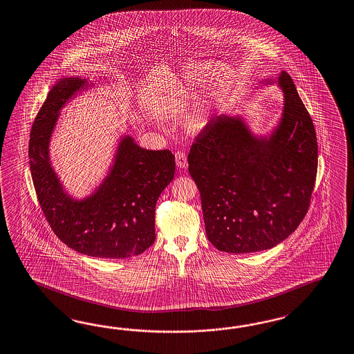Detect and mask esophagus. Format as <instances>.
Returning a JSON list of instances; mask_svg holds the SVG:
<instances>
[{
	"label": "esophagus",
	"instance_id": "34e87169",
	"mask_svg": "<svg viewBox=\"0 0 354 354\" xmlns=\"http://www.w3.org/2000/svg\"><path fill=\"white\" fill-rule=\"evenodd\" d=\"M176 163L180 168H187V155L183 151L176 153Z\"/></svg>",
	"mask_w": 354,
	"mask_h": 354
}]
</instances>
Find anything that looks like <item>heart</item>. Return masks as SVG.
Listing matches in <instances>:
<instances>
[{"label":"heart","mask_w":354,"mask_h":354,"mask_svg":"<svg viewBox=\"0 0 354 354\" xmlns=\"http://www.w3.org/2000/svg\"><path fill=\"white\" fill-rule=\"evenodd\" d=\"M207 123H208L207 111H205V109H198L190 118L189 128L192 132H199L207 126Z\"/></svg>","instance_id":"1"}]
</instances>
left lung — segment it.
<instances>
[{
	"label": "left lung",
	"instance_id": "obj_1",
	"mask_svg": "<svg viewBox=\"0 0 354 354\" xmlns=\"http://www.w3.org/2000/svg\"><path fill=\"white\" fill-rule=\"evenodd\" d=\"M282 92L270 132L255 133L241 114L210 119L187 156L208 240L219 252L254 253L280 244L309 208L317 174L312 118L286 72L263 80Z\"/></svg>",
	"mask_w": 354,
	"mask_h": 354
}]
</instances>
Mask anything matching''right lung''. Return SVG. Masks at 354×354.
Instances as JSON below:
<instances>
[{"label": "right lung", "instance_id": "obj_1", "mask_svg": "<svg viewBox=\"0 0 354 354\" xmlns=\"http://www.w3.org/2000/svg\"><path fill=\"white\" fill-rule=\"evenodd\" d=\"M95 86L80 77L53 86L30 131V173L39 205L64 244L84 255L122 259L154 243L155 205L174 177V155L142 149L124 133L100 183L83 198L72 195L51 162V138L64 106Z\"/></svg>", "mask_w": 354, "mask_h": 354}]
</instances>
